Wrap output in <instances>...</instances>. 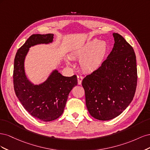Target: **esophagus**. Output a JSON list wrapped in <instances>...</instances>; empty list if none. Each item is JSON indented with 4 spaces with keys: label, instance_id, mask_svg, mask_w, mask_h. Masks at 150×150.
<instances>
[{
    "label": "esophagus",
    "instance_id": "1",
    "mask_svg": "<svg viewBox=\"0 0 150 150\" xmlns=\"http://www.w3.org/2000/svg\"><path fill=\"white\" fill-rule=\"evenodd\" d=\"M77 78H78V84H81V83H82V80H83V77L81 76H77Z\"/></svg>",
    "mask_w": 150,
    "mask_h": 150
}]
</instances>
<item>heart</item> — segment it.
<instances>
[{"instance_id": "obj_1", "label": "heart", "mask_w": 150, "mask_h": 150, "mask_svg": "<svg viewBox=\"0 0 150 150\" xmlns=\"http://www.w3.org/2000/svg\"><path fill=\"white\" fill-rule=\"evenodd\" d=\"M108 51V44L105 40L94 39L86 43L75 54L80 58V66L84 71L92 72L101 66ZM67 63L69 62L67 61Z\"/></svg>"}]
</instances>
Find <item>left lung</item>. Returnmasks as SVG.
<instances>
[{
    "label": "left lung",
    "instance_id": "1",
    "mask_svg": "<svg viewBox=\"0 0 150 150\" xmlns=\"http://www.w3.org/2000/svg\"><path fill=\"white\" fill-rule=\"evenodd\" d=\"M111 52L98 69L82 81L86 104L95 119L106 121L122 112L132 101L137 86V66L133 47L113 33Z\"/></svg>",
    "mask_w": 150,
    "mask_h": 150
}]
</instances>
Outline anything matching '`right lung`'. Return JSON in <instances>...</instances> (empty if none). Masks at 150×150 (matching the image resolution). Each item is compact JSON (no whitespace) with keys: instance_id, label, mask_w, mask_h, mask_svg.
Wrapping results in <instances>:
<instances>
[{"instance_id":"1","label":"right lung","mask_w":150,"mask_h":150,"mask_svg":"<svg viewBox=\"0 0 150 150\" xmlns=\"http://www.w3.org/2000/svg\"><path fill=\"white\" fill-rule=\"evenodd\" d=\"M54 34H33L18 49L14 59L13 83L15 93L29 114L36 119L51 121L58 118L64 111L68 95L78 84L76 75L65 77L54 71L47 81L40 85L30 83L25 75L24 62L31 46L47 44Z\"/></svg>"}]
</instances>
